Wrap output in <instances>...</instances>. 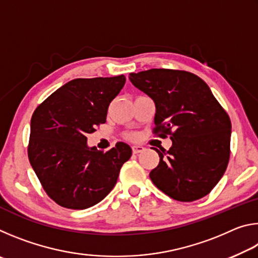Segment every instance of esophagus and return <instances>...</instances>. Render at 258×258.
<instances>
[{
    "label": "esophagus",
    "mask_w": 258,
    "mask_h": 258,
    "mask_svg": "<svg viewBox=\"0 0 258 258\" xmlns=\"http://www.w3.org/2000/svg\"><path fill=\"white\" fill-rule=\"evenodd\" d=\"M143 150H145V148H143L142 146L137 145V146H133V147H132L133 154H139V152H142Z\"/></svg>",
    "instance_id": "34e87169"
}]
</instances>
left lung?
Wrapping results in <instances>:
<instances>
[{"label":"left lung","mask_w":258,"mask_h":258,"mask_svg":"<svg viewBox=\"0 0 258 258\" xmlns=\"http://www.w3.org/2000/svg\"><path fill=\"white\" fill-rule=\"evenodd\" d=\"M130 81L154 100V133L169 135V150L155 149L159 164L154 184L178 202H195L211 192L230 159L231 120L211 89L195 74L174 69L131 73Z\"/></svg>","instance_id":"left-lung-1"}]
</instances>
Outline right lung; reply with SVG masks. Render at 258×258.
<instances>
[{
	"mask_svg": "<svg viewBox=\"0 0 258 258\" xmlns=\"http://www.w3.org/2000/svg\"><path fill=\"white\" fill-rule=\"evenodd\" d=\"M125 81L124 75L76 78L35 109L29 163L46 195L61 207L85 209L101 202L132 156L124 142L106 152L86 145L87 135L106 123L109 104Z\"/></svg>",
	"mask_w": 258,
	"mask_h": 258,
	"instance_id": "right-lung-1",
	"label": "right lung"
}]
</instances>
